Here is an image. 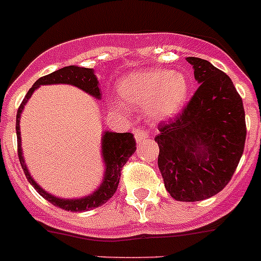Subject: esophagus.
Segmentation results:
<instances>
[{"mask_svg":"<svg viewBox=\"0 0 261 261\" xmlns=\"http://www.w3.org/2000/svg\"><path fill=\"white\" fill-rule=\"evenodd\" d=\"M133 133H135V138L137 142H142L143 140H146L147 137H149V132L147 130H145L143 128H137L133 130Z\"/></svg>","mask_w":261,"mask_h":261,"instance_id":"obj_1","label":"esophagus"}]
</instances>
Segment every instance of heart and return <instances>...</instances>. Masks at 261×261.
Instances as JSON below:
<instances>
[{"instance_id": "obj_1", "label": "heart", "mask_w": 261, "mask_h": 261, "mask_svg": "<svg viewBox=\"0 0 261 261\" xmlns=\"http://www.w3.org/2000/svg\"><path fill=\"white\" fill-rule=\"evenodd\" d=\"M118 93L126 106L136 109L149 105L152 118L166 119L173 116L185 103L189 81L182 73L155 68L125 77L118 85Z\"/></svg>"}]
</instances>
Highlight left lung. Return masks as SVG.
<instances>
[{
  "instance_id": "obj_1",
  "label": "left lung",
  "mask_w": 261,
  "mask_h": 261,
  "mask_svg": "<svg viewBox=\"0 0 261 261\" xmlns=\"http://www.w3.org/2000/svg\"><path fill=\"white\" fill-rule=\"evenodd\" d=\"M186 61L200 85L177 116L159 124L155 141L167 191L176 200L198 202L231 180L247 130L242 98L230 77L205 59Z\"/></svg>"
}]
</instances>
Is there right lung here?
Instances as JSON below:
<instances>
[{"instance_id":"1","label":"right lung","mask_w":261,"mask_h":261,"mask_svg":"<svg viewBox=\"0 0 261 261\" xmlns=\"http://www.w3.org/2000/svg\"><path fill=\"white\" fill-rule=\"evenodd\" d=\"M49 84H70L73 87H77L83 89L84 92H87L88 94H92L95 98H101V92L98 88V80L95 77L94 72L92 68H84V67H76V66H68L63 67L61 70L54 71L53 73H49L46 76L38 79L33 87L28 90L25 94L24 99L21 101L20 106L18 109V114H16V138H18V155L19 162L21 164V168L24 171L25 177L30 181L31 185L37 190V193L45 199L49 200L51 204L56 207L66 211L72 212H83L88 211V210L97 208L99 205L105 204L110 198L114 197V194L118 190L119 181H120L121 168L124 164L128 162V159L133 155L136 151V141L132 133H115V132H105L103 137H102V155H103V160L106 163V172H105V178L102 185L99 186L98 190H95L92 195H88L85 198H80V199H59V198L54 197V195L49 194L42 188L37 185L35 180L31 177L30 172H28L27 167L23 160V155H21V140H20V128H19V123H20V114L23 111V107L27 103V101L31 98L32 93L37 89L40 85H49Z\"/></svg>"}]
</instances>
